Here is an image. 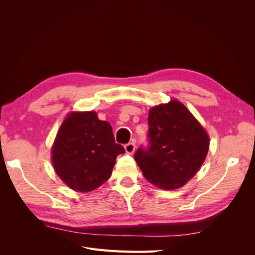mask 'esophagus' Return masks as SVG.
<instances>
[{
    "label": "esophagus",
    "mask_w": 255,
    "mask_h": 255,
    "mask_svg": "<svg viewBox=\"0 0 255 255\" xmlns=\"http://www.w3.org/2000/svg\"><path fill=\"white\" fill-rule=\"evenodd\" d=\"M135 148H136V145H135V142H134V141L128 142V143H127V144L125 145L126 152H127L128 154H133V153L135 152Z\"/></svg>",
    "instance_id": "esophagus-1"
}]
</instances>
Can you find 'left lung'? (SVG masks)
Listing matches in <instances>:
<instances>
[{"label":"left lung","instance_id":"left-lung-1","mask_svg":"<svg viewBox=\"0 0 255 255\" xmlns=\"http://www.w3.org/2000/svg\"><path fill=\"white\" fill-rule=\"evenodd\" d=\"M148 145L134 158L146 180L161 189H176L194 176L206 157L210 138L177 100L149 112Z\"/></svg>","mask_w":255,"mask_h":255}]
</instances>
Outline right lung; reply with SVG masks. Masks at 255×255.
Instances as JSON below:
<instances>
[{
  "instance_id": "1",
  "label": "right lung",
  "mask_w": 255,
  "mask_h": 255,
  "mask_svg": "<svg viewBox=\"0 0 255 255\" xmlns=\"http://www.w3.org/2000/svg\"><path fill=\"white\" fill-rule=\"evenodd\" d=\"M126 152L115 142L109 122L95 112L71 113L59 128L52 148L58 176L75 191L87 192L110 179L116 158Z\"/></svg>"
}]
</instances>
